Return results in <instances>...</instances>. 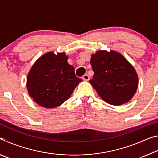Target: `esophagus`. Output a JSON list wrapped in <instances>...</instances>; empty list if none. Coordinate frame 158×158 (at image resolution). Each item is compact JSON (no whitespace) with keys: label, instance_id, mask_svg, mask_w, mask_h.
Wrapping results in <instances>:
<instances>
[{"label":"esophagus","instance_id":"obj_1","mask_svg":"<svg viewBox=\"0 0 158 158\" xmlns=\"http://www.w3.org/2000/svg\"><path fill=\"white\" fill-rule=\"evenodd\" d=\"M82 79L83 80H84V81H89L90 79V77L88 74H84V75L82 77Z\"/></svg>","mask_w":158,"mask_h":158}]
</instances>
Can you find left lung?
I'll list each match as a JSON object with an SVG mask.
<instances>
[{
  "instance_id": "8db88e82",
  "label": "left lung",
  "mask_w": 158,
  "mask_h": 158,
  "mask_svg": "<svg viewBox=\"0 0 158 158\" xmlns=\"http://www.w3.org/2000/svg\"><path fill=\"white\" fill-rule=\"evenodd\" d=\"M90 65L94 74L90 84L106 103L118 106L132 98L138 87V76L123 56L100 50L91 56Z\"/></svg>"
}]
</instances>
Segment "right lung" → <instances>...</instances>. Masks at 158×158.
<instances>
[{"instance_id": "right-lung-1", "label": "right lung", "mask_w": 158, "mask_h": 158, "mask_svg": "<svg viewBox=\"0 0 158 158\" xmlns=\"http://www.w3.org/2000/svg\"><path fill=\"white\" fill-rule=\"evenodd\" d=\"M65 53H47L36 60L27 77L31 97L45 108H54L68 100L82 80L77 77Z\"/></svg>"}]
</instances>
